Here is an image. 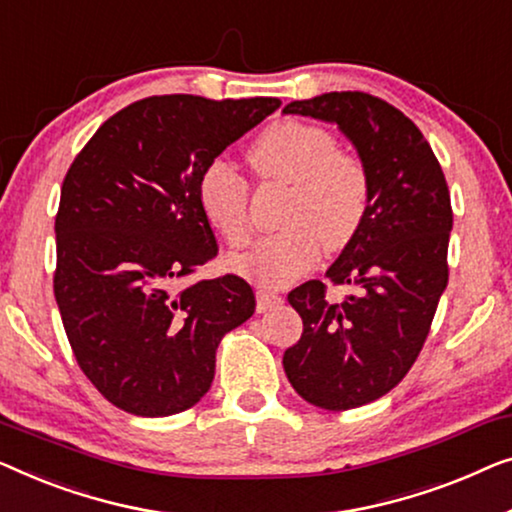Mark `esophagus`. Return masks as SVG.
Listing matches in <instances>:
<instances>
[{
  "label": "esophagus",
  "instance_id": "obj_1",
  "mask_svg": "<svg viewBox=\"0 0 512 512\" xmlns=\"http://www.w3.org/2000/svg\"><path fill=\"white\" fill-rule=\"evenodd\" d=\"M280 301H283V299H280L276 292H269V290H259V292H257V313H264V311H269V308L278 306Z\"/></svg>",
  "mask_w": 512,
  "mask_h": 512
}]
</instances>
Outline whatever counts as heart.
Wrapping results in <instances>:
<instances>
[{
    "instance_id": "obj_1",
    "label": "heart",
    "mask_w": 512,
    "mask_h": 512,
    "mask_svg": "<svg viewBox=\"0 0 512 512\" xmlns=\"http://www.w3.org/2000/svg\"><path fill=\"white\" fill-rule=\"evenodd\" d=\"M250 162L266 183L290 187L278 234L229 259V269L262 287H283L320 255L355 239L369 211V171L357 155L338 150L327 129L283 120L250 146ZM199 206L229 246L250 239L248 183L232 164L213 160L199 178Z\"/></svg>"
}]
</instances>
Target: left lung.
<instances>
[{"instance_id": "8db88e82", "label": "left lung", "mask_w": 512, "mask_h": 512, "mask_svg": "<svg viewBox=\"0 0 512 512\" xmlns=\"http://www.w3.org/2000/svg\"><path fill=\"white\" fill-rule=\"evenodd\" d=\"M283 113L336 125L369 171V211L327 269L331 283L357 292L336 304L320 280H308L287 294L304 334L283 355L301 399L325 410L357 408L401 383L429 334L448 285V183L415 122L383 99L327 92Z\"/></svg>"}]
</instances>
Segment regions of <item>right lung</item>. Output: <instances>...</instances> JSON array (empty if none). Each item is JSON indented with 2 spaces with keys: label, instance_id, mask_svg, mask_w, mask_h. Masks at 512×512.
<instances>
[{
  "label": "right lung",
  "instance_id": "add662e5",
  "mask_svg": "<svg viewBox=\"0 0 512 512\" xmlns=\"http://www.w3.org/2000/svg\"><path fill=\"white\" fill-rule=\"evenodd\" d=\"M278 99L148 97L104 122L62 183L55 299L76 362L127 413L167 417L213 383L220 338L255 313L239 276L176 280L218 255L199 178Z\"/></svg>",
  "mask_w": 512,
  "mask_h": 512
}]
</instances>
